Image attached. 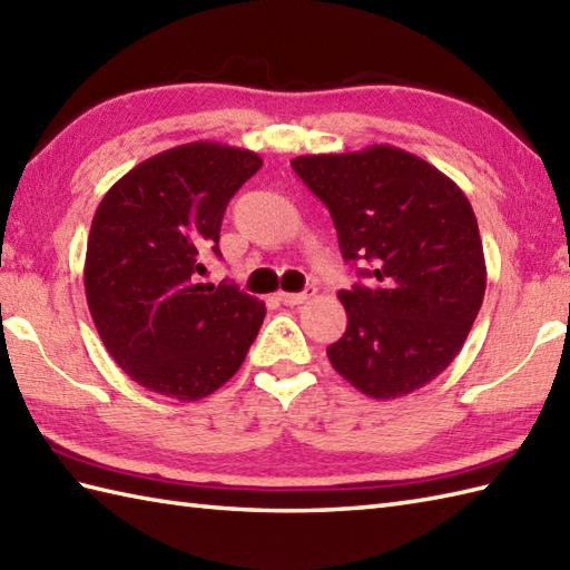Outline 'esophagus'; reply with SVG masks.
Segmentation results:
<instances>
[{"label":"esophagus","mask_w":570,"mask_h":570,"mask_svg":"<svg viewBox=\"0 0 570 570\" xmlns=\"http://www.w3.org/2000/svg\"><path fill=\"white\" fill-rule=\"evenodd\" d=\"M316 294V288L313 286H308L306 292H301V294H286V292H282L278 294V301H282L284 306H298V304H306V301Z\"/></svg>","instance_id":"esophagus-1"}]
</instances>
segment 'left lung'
<instances>
[{"label": "left lung", "instance_id": "left-lung-1", "mask_svg": "<svg viewBox=\"0 0 570 570\" xmlns=\"http://www.w3.org/2000/svg\"><path fill=\"white\" fill-rule=\"evenodd\" d=\"M298 178L331 210L345 262H372L337 298L347 313L328 347L333 370L372 399H396L439 377L463 347L485 296L475 213L439 168L390 144L306 154Z\"/></svg>", "mask_w": 570, "mask_h": 570}]
</instances>
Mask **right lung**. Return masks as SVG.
I'll return each mask as SVG.
<instances>
[{"label":"right lung","mask_w":570,"mask_h":570,"mask_svg":"<svg viewBox=\"0 0 570 570\" xmlns=\"http://www.w3.org/2000/svg\"><path fill=\"white\" fill-rule=\"evenodd\" d=\"M262 168L259 154L190 141L137 164L95 210L85 296L107 353L149 392L198 402L235 377L264 304L235 284H200L220 257L229 198Z\"/></svg>","instance_id":"obj_1"}]
</instances>
